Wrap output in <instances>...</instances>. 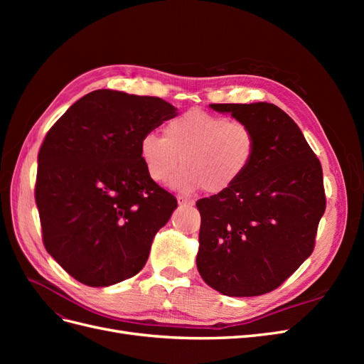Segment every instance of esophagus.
Instances as JSON below:
<instances>
[{
    "mask_svg": "<svg viewBox=\"0 0 364 364\" xmlns=\"http://www.w3.org/2000/svg\"><path fill=\"white\" fill-rule=\"evenodd\" d=\"M178 203L181 208H186V206H193L194 200L186 199V197H183V196H178Z\"/></svg>",
    "mask_w": 364,
    "mask_h": 364,
    "instance_id": "esophagus-1",
    "label": "esophagus"
}]
</instances>
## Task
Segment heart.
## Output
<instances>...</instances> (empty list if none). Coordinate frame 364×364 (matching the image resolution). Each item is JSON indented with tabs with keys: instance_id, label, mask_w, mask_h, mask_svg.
<instances>
[{
	"instance_id": "1",
	"label": "heart",
	"mask_w": 364,
	"mask_h": 364,
	"mask_svg": "<svg viewBox=\"0 0 364 364\" xmlns=\"http://www.w3.org/2000/svg\"><path fill=\"white\" fill-rule=\"evenodd\" d=\"M257 134L247 123L190 109L164 126V136L146 134L139 156L149 178L167 183L182 162L173 185L183 193L222 194L235 186L257 158Z\"/></svg>"
}]
</instances>
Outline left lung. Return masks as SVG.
Here are the masks:
<instances>
[{
	"label": "left lung",
	"mask_w": 364,
	"mask_h": 364,
	"mask_svg": "<svg viewBox=\"0 0 364 364\" xmlns=\"http://www.w3.org/2000/svg\"><path fill=\"white\" fill-rule=\"evenodd\" d=\"M257 134L250 170L222 194L197 200V269L226 296L269 293L311 255L326 199L321 161L301 129L272 103L209 105Z\"/></svg>",
	"instance_id": "1"
}]
</instances>
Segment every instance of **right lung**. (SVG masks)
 Here are the masks:
<instances>
[{
  "instance_id": "right-lung-1",
  "label": "right lung",
  "mask_w": 364,
  "mask_h": 364,
  "mask_svg": "<svg viewBox=\"0 0 364 364\" xmlns=\"http://www.w3.org/2000/svg\"><path fill=\"white\" fill-rule=\"evenodd\" d=\"M176 111L158 97L98 90L48 130L35 186L42 241L74 279L107 287L144 267L178 200L149 178L139 141Z\"/></svg>"
}]
</instances>
